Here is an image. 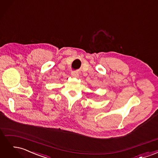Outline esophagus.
I'll return each mask as SVG.
<instances>
[{
	"instance_id": "1",
	"label": "esophagus",
	"mask_w": 158,
	"mask_h": 158,
	"mask_svg": "<svg viewBox=\"0 0 158 158\" xmlns=\"http://www.w3.org/2000/svg\"><path fill=\"white\" fill-rule=\"evenodd\" d=\"M71 76H72V77H73V78H78L79 74L77 72H72Z\"/></svg>"
}]
</instances>
